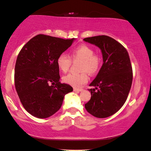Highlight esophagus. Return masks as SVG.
<instances>
[{"mask_svg": "<svg viewBox=\"0 0 151 151\" xmlns=\"http://www.w3.org/2000/svg\"><path fill=\"white\" fill-rule=\"evenodd\" d=\"M73 91L75 92H76V93H79V92H80V91H82V88H73Z\"/></svg>", "mask_w": 151, "mask_h": 151, "instance_id": "34e87169", "label": "esophagus"}]
</instances>
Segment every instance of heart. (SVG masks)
<instances>
[{
	"label": "heart",
	"instance_id": "b5f03b06",
	"mask_svg": "<svg viewBox=\"0 0 151 151\" xmlns=\"http://www.w3.org/2000/svg\"><path fill=\"white\" fill-rule=\"evenodd\" d=\"M71 59L73 61H81L80 64L79 73H69L63 78L65 83L75 88H79L88 81V74L94 75L100 69L102 59L94 50L87 45H80L71 52ZM71 59L65 53H62L57 58V65L63 73H67L71 67Z\"/></svg>",
	"mask_w": 151,
	"mask_h": 151
}]
</instances>
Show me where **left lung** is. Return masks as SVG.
<instances>
[{
    "mask_svg": "<svg viewBox=\"0 0 151 151\" xmlns=\"http://www.w3.org/2000/svg\"><path fill=\"white\" fill-rule=\"evenodd\" d=\"M101 49L103 65L89 86L91 98L85 104L90 114L105 118L117 112L129 96L133 81V69L128 51L120 43L107 36L84 39Z\"/></svg>",
    "mask_w": 151,
    "mask_h": 151,
    "instance_id": "8db88e82",
    "label": "left lung"
}]
</instances>
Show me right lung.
Wrapping results in <instances>:
<instances>
[{"instance_id": "1", "label": "right lung", "mask_w": 151, "mask_h": 151, "mask_svg": "<svg viewBox=\"0 0 151 151\" xmlns=\"http://www.w3.org/2000/svg\"><path fill=\"white\" fill-rule=\"evenodd\" d=\"M74 39H63L38 34L29 40L18 53L14 83L25 110L38 118H47L56 113L64 97L73 91L60 80L57 58Z\"/></svg>"}]
</instances>
